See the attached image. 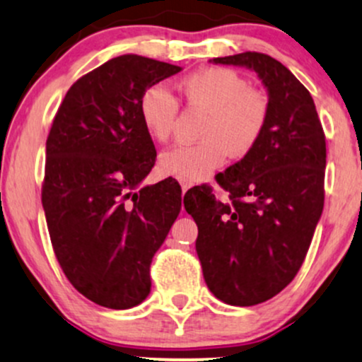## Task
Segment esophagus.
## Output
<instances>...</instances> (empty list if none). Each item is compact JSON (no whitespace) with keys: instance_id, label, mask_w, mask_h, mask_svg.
<instances>
[{"instance_id":"esophagus-1","label":"esophagus","mask_w":362,"mask_h":362,"mask_svg":"<svg viewBox=\"0 0 362 362\" xmlns=\"http://www.w3.org/2000/svg\"><path fill=\"white\" fill-rule=\"evenodd\" d=\"M180 185H182V192H187V190H189L190 189V184H189V182H180Z\"/></svg>"}]
</instances>
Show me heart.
Returning a JSON list of instances; mask_svg holds the SVG:
<instances>
[{"label":"heart","mask_w":362,"mask_h":362,"mask_svg":"<svg viewBox=\"0 0 362 362\" xmlns=\"http://www.w3.org/2000/svg\"><path fill=\"white\" fill-rule=\"evenodd\" d=\"M187 103L207 112L195 144H178L160 156L161 173L182 182L202 180L223 167L226 158L248 156L264 136L271 102L264 91L248 86L243 74L230 68H202L180 81ZM139 115L158 143L172 138L178 100L172 91L153 85L141 95Z\"/></svg>","instance_id":"1"}]
</instances>
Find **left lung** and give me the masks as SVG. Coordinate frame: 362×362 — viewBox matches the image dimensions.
Segmentation results:
<instances>
[{
    "mask_svg": "<svg viewBox=\"0 0 362 362\" xmlns=\"http://www.w3.org/2000/svg\"><path fill=\"white\" fill-rule=\"evenodd\" d=\"M213 62L259 74L271 114L257 148L216 175L226 199L204 184L187 190L184 206L197 224L207 288L228 305L253 306L281 293L305 262L325 201V132L310 91L277 59L242 52Z\"/></svg>",
    "mask_w": 362,
    "mask_h": 362,
    "instance_id": "obj_1",
    "label": "left lung"
}]
</instances>
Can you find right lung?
I'll use <instances>...</instances> for the list:
<instances>
[{"label":"right lung","instance_id":"right-lung-1","mask_svg":"<svg viewBox=\"0 0 362 362\" xmlns=\"http://www.w3.org/2000/svg\"><path fill=\"white\" fill-rule=\"evenodd\" d=\"M180 69L114 57L73 83L49 131L42 206L54 253L74 289L105 308L146 300L153 255L182 209L175 178L138 189L156 161L141 95Z\"/></svg>","mask_w":362,"mask_h":362}]
</instances>
